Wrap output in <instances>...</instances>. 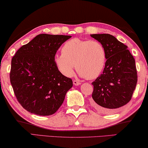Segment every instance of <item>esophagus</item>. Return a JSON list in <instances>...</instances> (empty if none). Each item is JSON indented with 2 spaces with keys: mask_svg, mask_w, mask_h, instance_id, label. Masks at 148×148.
Instances as JSON below:
<instances>
[{
  "mask_svg": "<svg viewBox=\"0 0 148 148\" xmlns=\"http://www.w3.org/2000/svg\"><path fill=\"white\" fill-rule=\"evenodd\" d=\"M73 82V85H75V86H79V85L81 84L80 82H79L78 80H76V79H74Z\"/></svg>",
  "mask_w": 148,
  "mask_h": 148,
  "instance_id": "34e87169",
  "label": "esophagus"
}]
</instances>
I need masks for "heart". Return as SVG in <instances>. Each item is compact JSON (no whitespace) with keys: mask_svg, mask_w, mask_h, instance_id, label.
I'll use <instances>...</instances> for the list:
<instances>
[{"mask_svg":"<svg viewBox=\"0 0 148 148\" xmlns=\"http://www.w3.org/2000/svg\"><path fill=\"white\" fill-rule=\"evenodd\" d=\"M106 58L105 49L100 42L73 38L64 43L62 53L56 56L55 62L66 77L73 75L75 64L81 76L94 79L102 72Z\"/></svg>","mask_w":148,"mask_h":148,"instance_id":"obj_1","label":"heart"}]
</instances>
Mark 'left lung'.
<instances>
[{
	"label": "left lung",
	"instance_id": "left-lung-1",
	"mask_svg": "<svg viewBox=\"0 0 148 148\" xmlns=\"http://www.w3.org/2000/svg\"><path fill=\"white\" fill-rule=\"evenodd\" d=\"M106 52L103 73L92 82V105L98 112L111 113L131 100L137 82L135 60L127 46L108 34H92Z\"/></svg>",
	"mask_w": 148,
	"mask_h": 148
}]
</instances>
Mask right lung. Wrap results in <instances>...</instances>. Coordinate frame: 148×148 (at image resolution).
Masks as SVG:
<instances>
[{
    "label": "right lung",
    "mask_w": 148,
    "mask_h": 148,
    "mask_svg": "<svg viewBox=\"0 0 148 148\" xmlns=\"http://www.w3.org/2000/svg\"><path fill=\"white\" fill-rule=\"evenodd\" d=\"M71 38L39 34L12 58L10 82L17 101L28 112L53 114L72 88V79L58 71L54 59L58 48Z\"/></svg>",
    "instance_id": "obj_1"
}]
</instances>
